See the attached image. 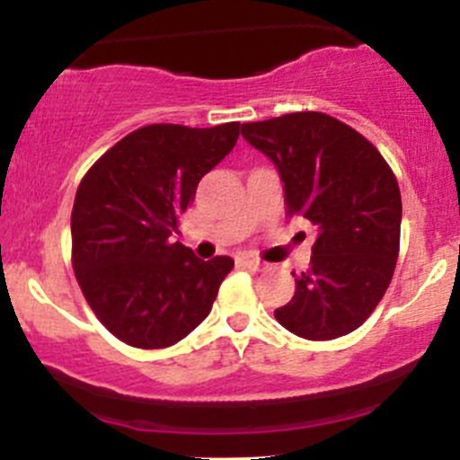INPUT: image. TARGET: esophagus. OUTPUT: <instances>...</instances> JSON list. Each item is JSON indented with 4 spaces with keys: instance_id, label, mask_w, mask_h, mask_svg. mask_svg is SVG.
<instances>
[{
    "instance_id": "34e87169",
    "label": "esophagus",
    "mask_w": 460,
    "mask_h": 460,
    "mask_svg": "<svg viewBox=\"0 0 460 460\" xmlns=\"http://www.w3.org/2000/svg\"><path fill=\"white\" fill-rule=\"evenodd\" d=\"M242 266L251 268V270H261L263 263L260 260H255V257H244V260H242Z\"/></svg>"
}]
</instances>
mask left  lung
<instances>
[{
	"instance_id": "1",
	"label": "left lung",
	"mask_w": 460,
	"mask_h": 460,
	"mask_svg": "<svg viewBox=\"0 0 460 460\" xmlns=\"http://www.w3.org/2000/svg\"><path fill=\"white\" fill-rule=\"evenodd\" d=\"M242 136L279 168L288 214L315 225L309 270L274 318L311 341L348 335L381 303L398 261L394 171L372 142L324 112L244 123Z\"/></svg>"
}]
</instances>
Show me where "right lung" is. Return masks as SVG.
I'll use <instances>...</instances> for the list:
<instances>
[{"instance_id": "right-lung-1", "label": "right lung", "mask_w": 460, "mask_h": 460, "mask_svg": "<svg viewBox=\"0 0 460 460\" xmlns=\"http://www.w3.org/2000/svg\"><path fill=\"white\" fill-rule=\"evenodd\" d=\"M237 136L240 123L146 125L105 151L79 183L73 270L94 315L125 344L172 346L212 311L234 260H199L172 234Z\"/></svg>"}]
</instances>
